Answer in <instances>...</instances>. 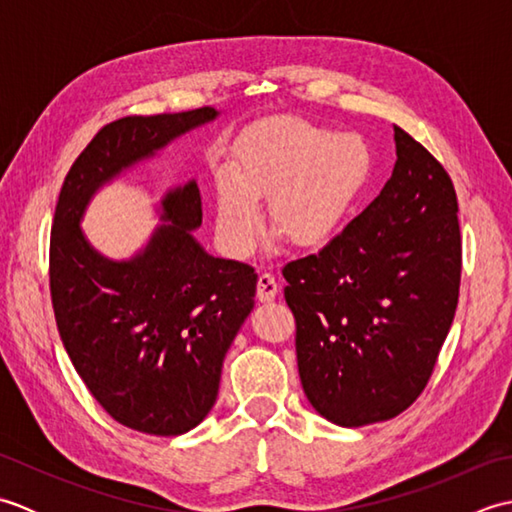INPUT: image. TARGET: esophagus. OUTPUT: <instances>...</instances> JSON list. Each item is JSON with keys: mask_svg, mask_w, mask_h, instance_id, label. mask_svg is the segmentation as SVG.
<instances>
[{"mask_svg": "<svg viewBox=\"0 0 512 512\" xmlns=\"http://www.w3.org/2000/svg\"><path fill=\"white\" fill-rule=\"evenodd\" d=\"M277 290H279V286H277V279L273 275L262 273L257 277V299L259 301H264V303L273 301L275 295H277Z\"/></svg>", "mask_w": 512, "mask_h": 512, "instance_id": "obj_1", "label": "esophagus"}]
</instances>
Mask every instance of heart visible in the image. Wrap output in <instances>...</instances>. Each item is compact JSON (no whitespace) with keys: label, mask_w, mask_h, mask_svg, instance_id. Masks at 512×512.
<instances>
[{"label":"heart","mask_w":512,"mask_h":512,"mask_svg":"<svg viewBox=\"0 0 512 512\" xmlns=\"http://www.w3.org/2000/svg\"><path fill=\"white\" fill-rule=\"evenodd\" d=\"M369 169L361 138L336 136L295 116L275 118L239 147L233 180L217 187V237L233 257H246L262 228L259 200L268 195L275 231L290 244H319L352 209Z\"/></svg>","instance_id":"1"}]
</instances>
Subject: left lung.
Instances as JSON below:
<instances>
[{"label":"left lung","mask_w":512,"mask_h":512,"mask_svg":"<svg viewBox=\"0 0 512 512\" xmlns=\"http://www.w3.org/2000/svg\"><path fill=\"white\" fill-rule=\"evenodd\" d=\"M394 173L319 253L284 266L310 405L339 427L405 411L436 367L458 308V198L440 162L394 125Z\"/></svg>","instance_id":"left-lung-1"}]
</instances>
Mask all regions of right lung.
<instances>
[{
  "mask_svg": "<svg viewBox=\"0 0 512 512\" xmlns=\"http://www.w3.org/2000/svg\"><path fill=\"white\" fill-rule=\"evenodd\" d=\"M220 114L200 107L105 125L74 160L54 211L50 290L65 352L99 405L149 436H182L209 416L224 356L255 308L257 275L195 239V180L160 195V222L125 259L96 250L81 224L103 187Z\"/></svg>",
  "mask_w": 512,
  "mask_h": 512,
  "instance_id": "right-lung-1",
  "label": "right lung"
}]
</instances>
